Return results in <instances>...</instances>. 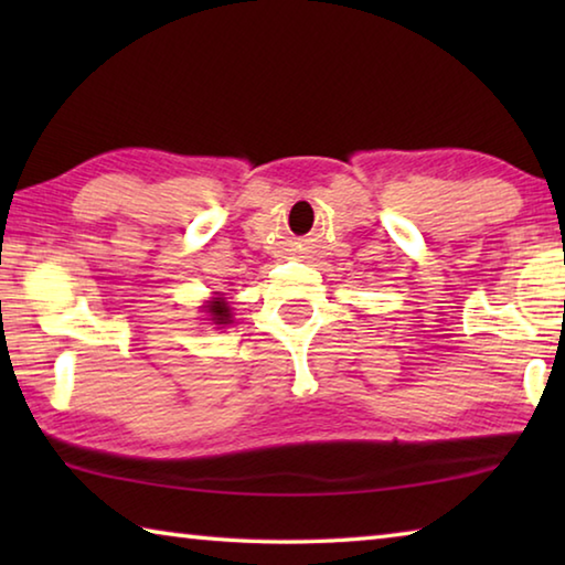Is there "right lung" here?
<instances>
[{
    "label": "right lung",
    "instance_id": "right-lung-1",
    "mask_svg": "<svg viewBox=\"0 0 565 565\" xmlns=\"http://www.w3.org/2000/svg\"><path fill=\"white\" fill-rule=\"evenodd\" d=\"M202 309L209 313V321L216 323V327H224V323L232 321V309H228V303L222 294H216L214 299H209Z\"/></svg>",
    "mask_w": 565,
    "mask_h": 565
}]
</instances>
